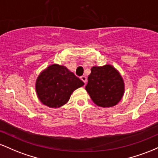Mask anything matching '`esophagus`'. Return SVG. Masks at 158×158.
Wrapping results in <instances>:
<instances>
[{
	"instance_id": "esophagus-1",
	"label": "esophagus",
	"mask_w": 158,
	"mask_h": 158,
	"mask_svg": "<svg viewBox=\"0 0 158 158\" xmlns=\"http://www.w3.org/2000/svg\"><path fill=\"white\" fill-rule=\"evenodd\" d=\"M80 79H81V80H82L83 81H84L85 84H86V83H87V77H85V76H82V77H81Z\"/></svg>"
}]
</instances>
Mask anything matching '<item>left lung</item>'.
<instances>
[{
    "label": "left lung",
    "instance_id": "obj_1",
    "mask_svg": "<svg viewBox=\"0 0 158 158\" xmlns=\"http://www.w3.org/2000/svg\"><path fill=\"white\" fill-rule=\"evenodd\" d=\"M88 81L85 89L97 106L112 107L122 99L124 83L120 74L111 65L93 67Z\"/></svg>",
    "mask_w": 158,
    "mask_h": 158
}]
</instances>
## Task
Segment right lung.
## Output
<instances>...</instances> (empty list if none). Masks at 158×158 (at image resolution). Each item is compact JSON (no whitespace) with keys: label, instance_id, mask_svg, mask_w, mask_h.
<instances>
[{"label":"right lung","instance_id":"obj_1","mask_svg":"<svg viewBox=\"0 0 158 158\" xmlns=\"http://www.w3.org/2000/svg\"><path fill=\"white\" fill-rule=\"evenodd\" d=\"M83 85L84 82L68 68L52 64L39 76L35 90L43 104L50 108H59L68 102L74 90Z\"/></svg>","mask_w":158,"mask_h":158}]
</instances>
